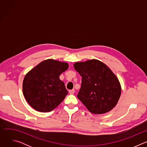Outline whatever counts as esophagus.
Returning <instances> with one entry per match:
<instances>
[{
    "mask_svg": "<svg viewBox=\"0 0 147 147\" xmlns=\"http://www.w3.org/2000/svg\"><path fill=\"white\" fill-rule=\"evenodd\" d=\"M75 92V90H69V94H74Z\"/></svg>",
    "mask_w": 147,
    "mask_h": 147,
    "instance_id": "obj_1",
    "label": "esophagus"
}]
</instances>
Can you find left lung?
<instances>
[{"label":"left lung","mask_w":147,"mask_h":147,"mask_svg":"<svg viewBox=\"0 0 147 147\" xmlns=\"http://www.w3.org/2000/svg\"><path fill=\"white\" fill-rule=\"evenodd\" d=\"M74 67L82 77L77 98L88 111L102 114L112 110L120 96L121 87L111 69L95 59L76 63Z\"/></svg>","instance_id":"1"}]
</instances>
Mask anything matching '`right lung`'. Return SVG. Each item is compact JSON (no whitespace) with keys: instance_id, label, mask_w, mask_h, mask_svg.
<instances>
[{"instance_id":"right-lung-1","label":"right lung","mask_w":147,"mask_h":147,"mask_svg":"<svg viewBox=\"0 0 147 147\" xmlns=\"http://www.w3.org/2000/svg\"><path fill=\"white\" fill-rule=\"evenodd\" d=\"M68 67L67 63L48 59L26 74L23 91L32 108L39 112H48L63 100L68 91L59 76Z\"/></svg>"}]
</instances>
